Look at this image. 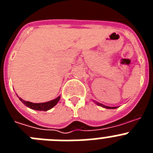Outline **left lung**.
I'll return each mask as SVG.
<instances>
[{
	"mask_svg": "<svg viewBox=\"0 0 153 153\" xmlns=\"http://www.w3.org/2000/svg\"><path fill=\"white\" fill-rule=\"evenodd\" d=\"M94 102H95L96 104H97L98 106H102V107L103 108H106V109H116V108H117V106H105V105H103V104L102 103H100V102H96V101H94Z\"/></svg>",
	"mask_w": 153,
	"mask_h": 153,
	"instance_id": "8db88e82",
	"label": "left lung"
}]
</instances>
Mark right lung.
Masks as SVG:
<instances>
[{"instance_id": "1", "label": "right lung", "mask_w": 153, "mask_h": 153, "mask_svg": "<svg viewBox=\"0 0 153 153\" xmlns=\"http://www.w3.org/2000/svg\"><path fill=\"white\" fill-rule=\"evenodd\" d=\"M18 98L25 106L30 108V109H34V110H39V111H47V110L52 109L54 106H56L57 102H59V100H60V96H59V97H56L54 100H53L48 101V102H40V103H34V102H29V101H25L19 97Z\"/></svg>"}]
</instances>
